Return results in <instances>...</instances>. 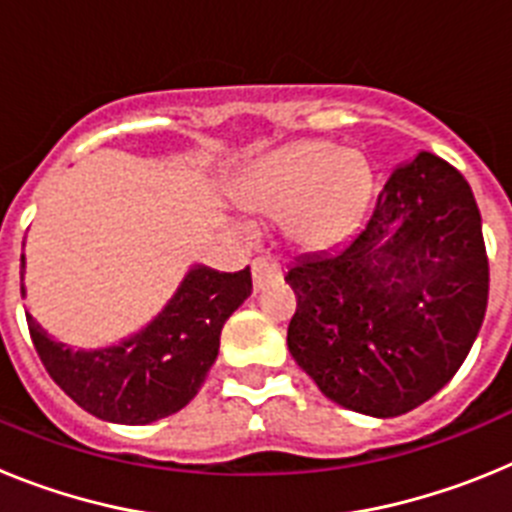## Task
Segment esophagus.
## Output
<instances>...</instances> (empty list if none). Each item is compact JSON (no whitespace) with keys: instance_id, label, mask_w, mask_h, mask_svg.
<instances>
[{"instance_id":"obj_1","label":"esophagus","mask_w":512,"mask_h":512,"mask_svg":"<svg viewBox=\"0 0 512 512\" xmlns=\"http://www.w3.org/2000/svg\"><path fill=\"white\" fill-rule=\"evenodd\" d=\"M251 274H253V289L259 292V289L269 287V284H277L279 279H282V266L271 259V256H259V259H253Z\"/></svg>"}]
</instances>
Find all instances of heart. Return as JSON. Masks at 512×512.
I'll use <instances>...</instances> for the list:
<instances>
[{
    "label": "heart",
    "instance_id": "1",
    "mask_svg": "<svg viewBox=\"0 0 512 512\" xmlns=\"http://www.w3.org/2000/svg\"><path fill=\"white\" fill-rule=\"evenodd\" d=\"M248 205L271 217L289 211V235L300 246L341 238L372 192V166L356 148L330 140H297L269 153L248 174Z\"/></svg>",
    "mask_w": 512,
    "mask_h": 512
}]
</instances>
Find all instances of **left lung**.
Listing matches in <instances>:
<instances>
[{
  "label": "left lung",
  "instance_id": "obj_1",
  "mask_svg": "<svg viewBox=\"0 0 512 512\" xmlns=\"http://www.w3.org/2000/svg\"><path fill=\"white\" fill-rule=\"evenodd\" d=\"M289 354L328 400L395 418L459 372L490 295L482 217L467 179L428 151L397 166L354 238L302 256Z\"/></svg>",
  "mask_w": 512,
  "mask_h": 512
}]
</instances>
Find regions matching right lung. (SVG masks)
Instances as JSON below:
<instances>
[{
	"label": "right lung",
	"instance_id": "add662e5",
	"mask_svg": "<svg viewBox=\"0 0 512 512\" xmlns=\"http://www.w3.org/2000/svg\"><path fill=\"white\" fill-rule=\"evenodd\" d=\"M20 279L25 277V256ZM25 295V287H22ZM251 295V269L194 264L156 318L117 346L74 351L53 341L30 312L40 361L71 400L110 423L146 425L189 405L217 359L225 320Z\"/></svg>",
	"mask_w": 512,
	"mask_h": 512
}]
</instances>
